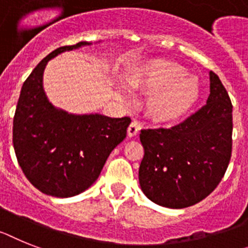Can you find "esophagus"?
Returning a JSON list of instances; mask_svg holds the SVG:
<instances>
[{"instance_id":"esophagus-1","label":"esophagus","mask_w":248,"mask_h":248,"mask_svg":"<svg viewBox=\"0 0 248 248\" xmlns=\"http://www.w3.org/2000/svg\"><path fill=\"white\" fill-rule=\"evenodd\" d=\"M139 130H140V126L136 124V122H131L130 126L127 128V135L128 137H134L139 134Z\"/></svg>"}]
</instances>
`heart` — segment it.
I'll return each mask as SVG.
<instances>
[{"label": "heart", "instance_id": "obj_1", "mask_svg": "<svg viewBox=\"0 0 248 248\" xmlns=\"http://www.w3.org/2000/svg\"><path fill=\"white\" fill-rule=\"evenodd\" d=\"M185 73L184 66L175 62L155 59L135 66L126 83L132 89L150 92L145 101L150 120L169 124L188 113L199 98L198 80Z\"/></svg>", "mask_w": 248, "mask_h": 248}]
</instances>
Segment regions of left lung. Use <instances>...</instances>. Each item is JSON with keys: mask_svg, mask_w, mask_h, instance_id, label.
I'll use <instances>...</instances> for the list:
<instances>
[{"mask_svg": "<svg viewBox=\"0 0 248 248\" xmlns=\"http://www.w3.org/2000/svg\"><path fill=\"white\" fill-rule=\"evenodd\" d=\"M207 105L171 128L141 130L145 154L139 169L150 201L168 208L194 205L224 176L232 154V103L224 85L209 73Z\"/></svg>", "mask_w": 248, "mask_h": 248, "instance_id": "left-lung-1", "label": "left lung"}]
</instances>
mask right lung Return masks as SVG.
Segmentation results:
<instances>
[{"mask_svg": "<svg viewBox=\"0 0 248 248\" xmlns=\"http://www.w3.org/2000/svg\"><path fill=\"white\" fill-rule=\"evenodd\" d=\"M89 44L60 46L44 58L22 84L15 111L12 142L18 165L35 188L58 198L79 194L97 180L131 122L130 117L69 114L47 101L43 89L47 62Z\"/></svg>", "mask_w": 248, "mask_h": 248, "instance_id": "1", "label": "right lung"}]
</instances>
